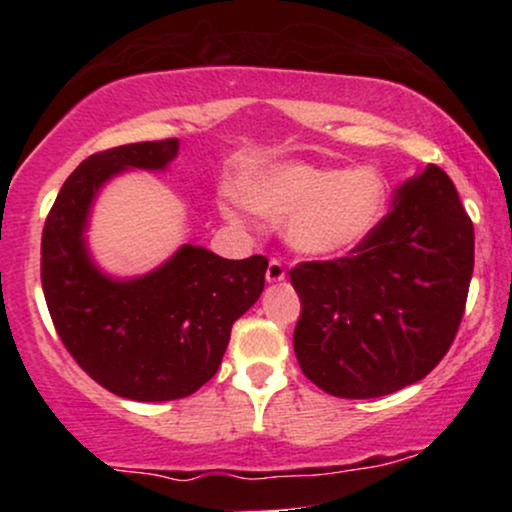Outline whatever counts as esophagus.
<instances>
[{
  "label": "esophagus",
  "instance_id": "esophagus-1",
  "mask_svg": "<svg viewBox=\"0 0 512 512\" xmlns=\"http://www.w3.org/2000/svg\"><path fill=\"white\" fill-rule=\"evenodd\" d=\"M286 279V267L279 260H272L267 267V281L269 284H276V281H284Z\"/></svg>",
  "mask_w": 512,
  "mask_h": 512
}]
</instances>
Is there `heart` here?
Returning a JSON list of instances; mask_svg holds the SVG:
<instances>
[{
  "mask_svg": "<svg viewBox=\"0 0 512 512\" xmlns=\"http://www.w3.org/2000/svg\"><path fill=\"white\" fill-rule=\"evenodd\" d=\"M238 198L221 204L236 226L248 209L284 221L281 233L293 250L315 260L342 257L361 248L378 231L387 211V182L375 168H327L313 163H279L238 182Z\"/></svg>",
  "mask_w": 512,
  "mask_h": 512,
  "instance_id": "b5f03b06",
  "label": "heart"
}]
</instances>
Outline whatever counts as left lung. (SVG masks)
<instances>
[{
  "label": "left lung",
  "instance_id": "1",
  "mask_svg": "<svg viewBox=\"0 0 512 512\" xmlns=\"http://www.w3.org/2000/svg\"><path fill=\"white\" fill-rule=\"evenodd\" d=\"M474 269V226L448 175L428 166L349 257L291 269L301 298L293 349L327 395L383 397L448 354Z\"/></svg>",
  "mask_w": 512,
  "mask_h": 512
}]
</instances>
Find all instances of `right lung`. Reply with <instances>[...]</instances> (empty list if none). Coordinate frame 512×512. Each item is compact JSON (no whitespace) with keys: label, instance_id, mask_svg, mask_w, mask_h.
Wrapping results in <instances>:
<instances>
[{"label":"right lung","instance_id":"1","mask_svg":"<svg viewBox=\"0 0 512 512\" xmlns=\"http://www.w3.org/2000/svg\"><path fill=\"white\" fill-rule=\"evenodd\" d=\"M178 139L88 156L69 175L43 228L40 279L48 310L74 361L117 397L168 402L192 395L221 366L231 327L264 289L267 257L223 260L182 245L161 267L117 279L88 250L98 192L125 170H166Z\"/></svg>","mask_w":512,"mask_h":512}]
</instances>
